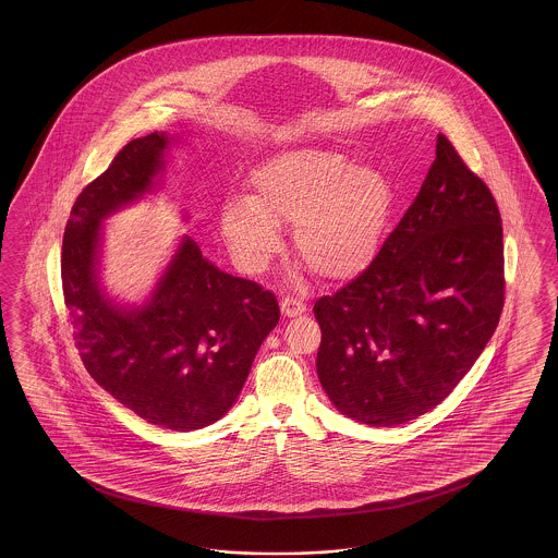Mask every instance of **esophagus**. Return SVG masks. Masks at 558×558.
Instances as JSON below:
<instances>
[{"label":"esophagus","instance_id":"1","mask_svg":"<svg viewBox=\"0 0 558 558\" xmlns=\"http://www.w3.org/2000/svg\"><path fill=\"white\" fill-rule=\"evenodd\" d=\"M280 308H282V313L287 317H299V315H303L304 311H306V304H304L303 299L288 294V296L280 301Z\"/></svg>","mask_w":558,"mask_h":558}]
</instances>
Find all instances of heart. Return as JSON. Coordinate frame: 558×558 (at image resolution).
I'll list each match as a JSON object with an SVG mask.
<instances>
[{"label": "heart", "mask_w": 558, "mask_h": 558, "mask_svg": "<svg viewBox=\"0 0 558 558\" xmlns=\"http://www.w3.org/2000/svg\"><path fill=\"white\" fill-rule=\"evenodd\" d=\"M250 186V198L222 210L236 262L245 270L264 268L280 247L278 222H292L301 259L327 280H350L371 266L395 203L383 171L313 147L274 155L255 169Z\"/></svg>", "instance_id": "obj_1"}]
</instances>
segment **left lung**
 <instances>
[{"label": "left lung", "instance_id": "left-lung-1", "mask_svg": "<svg viewBox=\"0 0 558 558\" xmlns=\"http://www.w3.org/2000/svg\"><path fill=\"white\" fill-rule=\"evenodd\" d=\"M504 301L499 208L450 138L438 135L417 198L371 266L313 306L323 389L357 422L417 420L473 368Z\"/></svg>", "mask_w": 558, "mask_h": 558}]
</instances>
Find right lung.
<instances>
[{
	"mask_svg": "<svg viewBox=\"0 0 558 558\" xmlns=\"http://www.w3.org/2000/svg\"><path fill=\"white\" fill-rule=\"evenodd\" d=\"M168 136L126 143L71 208L61 282L75 345L92 378L145 422L190 432L220 420L280 319L274 292L204 259L184 236L151 301L124 311L98 288L101 219L153 187Z\"/></svg>",
	"mask_w": 558,
	"mask_h": 558,
	"instance_id": "1",
	"label": "right lung"
}]
</instances>
